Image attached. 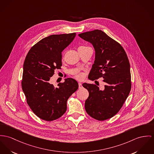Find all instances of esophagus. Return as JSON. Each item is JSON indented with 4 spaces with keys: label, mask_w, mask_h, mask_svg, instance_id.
<instances>
[{
    "label": "esophagus",
    "mask_w": 154,
    "mask_h": 154,
    "mask_svg": "<svg viewBox=\"0 0 154 154\" xmlns=\"http://www.w3.org/2000/svg\"><path fill=\"white\" fill-rule=\"evenodd\" d=\"M82 87H83L82 84L81 83H79V88H82Z\"/></svg>",
    "instance_id": "obj_1"
}]
</instances>
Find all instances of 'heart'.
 Masks as SVG:
<instances>
[{
	"label": "heart",
	"mask_w": 154,
	"mask_h": 154,
	"mask_svg": "<svg viewBox=\"0 0 154 154\" xmlns=\"http://www.w3.org/2000/svg\"><path fill=\"white\" fill-rule=\"evenodd\" d=\"M84 74L82 73V72H80V71H75L74 72V77L76 79H79V80L83 79V78H84Z\"/></svg>",
	"instance_id": "1"
}]
</instances>
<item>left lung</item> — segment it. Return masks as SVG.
Instances as JSON below:
<instances>
[{
    "label": "left lung",
    "mask_w": 154,
    "mask_h": 154,
    "mask_svg": "<svg viewBox=\"0 0 154 154\" xmlns=\"http://www.w3.org/2000/svg\"><path fill=\"white\" fill-rule=\"evenodd\" d=\"M79 35L91 43L95 51L88 79L94 81L103 78L105 83L102 90L95 84L83 83L89 92L85 102V111L97 120L111 119L118 113L130 92V64L127 55L119 43L102 30Z\"/></svg>",
    "instance_id": "1"
}]
</instances>
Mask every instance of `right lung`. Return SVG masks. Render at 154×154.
Wrapping results in <instances>:
<instances>
[{
    "mask_svg": "<svg viewBox=\"0 0 154 154\" xmlns=\"http://www.w3.org/2000/svg\"><path fill=\"white\" fill-rule=\"evenodd\" d=\"M75 33L46 37L29 51L23 64L22 87L27 103L35 115L45 121L59 119L66 111L68 98L79 88L73 79L55 87L50 78L62 66L61 53L74 40Z\"/></svg>",
    "mask_w": 154,
    "mask_h": 154,
    "instance_id": "obj_1",
    "label": "right lung"
}]
</instances>
